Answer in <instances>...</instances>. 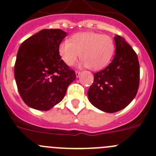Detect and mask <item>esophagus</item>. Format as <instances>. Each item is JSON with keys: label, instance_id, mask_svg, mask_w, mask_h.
<instances>
[{"label": "esophagus", "instance_id": "obj_1", "mask_svg": "<svg viewBox=\"0 0 156 156\" xmlns=\"http://www.w3.org/2000/svg\"><path fill=\"white\" fill-rule=\"evenodd\" d=\"M80 73H81L80 71H76V77L79 76L80 75Z\"/></svg>", "mask_w": 156, "mask_h": 156}]
</instances>
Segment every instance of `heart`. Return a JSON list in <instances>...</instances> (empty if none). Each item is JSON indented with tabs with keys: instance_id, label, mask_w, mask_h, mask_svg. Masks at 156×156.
<instances>
[{
	"instance_id": "heart-1",
	"label": "heart",
	"mask_w": 156,
	"mask_h": 156,
	"mask_svg": "<svg viewBox=\"0 0 156 156\" xmlns=\"http://www.w3.org/2000/svg\"><path fill=\"white\" fill-rule=\"evenodd\" d=\"M115 51V42L111 37L94 32L77 33L70 37L69 41H62L58 48L59 57L66 66H73L80 56L81 65L93 71L105 68Z\"/></svg>"
}]
</instances>
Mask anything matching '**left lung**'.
<instances>
[{
  "label": "left lung",
  "instance_id": "1",
  "mask_svg": "<svg viewBox=\"0 0 156 156\" xmlns=\"http://www.w3.org/2000/svg\"><path fill=\"white\" fill-rule=\"evenodd\" d=\"M115 55L106 68L94 74L87 94L94 106L105 112L122 110L137 93L140 66L137 54L124 38L114 37Z\"/></svg>",
  "mask_w": 156,
  "mask_h": 156
}]
</instances>
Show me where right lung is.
<instances>
[{
  "label": "right lung",
  "mask_w": 156,
  "mask_h": 156,
  "mask_svg": "<svg viewBox=\"0 0 156 156\" xmlns=\"http://www.w3.org/2000/svg\"><path fill=\"white\" fill-rule=\"evenodd\" d=\"M66 37L59 29L42 30L19 47L15 64L18 90L26 104L48 111L64 98L76 73L60 58L58 45Z\"/></svg>",
  "instance_id": "1"
}]
</instances>
